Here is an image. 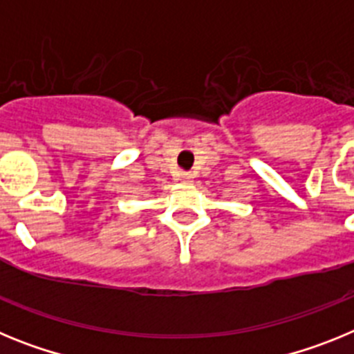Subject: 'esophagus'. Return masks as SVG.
<instances>
[{"instance_id": "1", "label": "esophagus", "mask_w": 354, "mask_h": 354, "mask_svg": "<svg viewBox=\"0 0 354 354\" xmlns=\"http://www.w3.org/2000/svg\"><path fill=\"white\" fill-rule=\"evenodd\" d=\"M179 179L183 180L184 184H189L193 183V174H189V171H183V174L179 175Z\"/></svg>"}]
</instances>
